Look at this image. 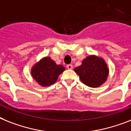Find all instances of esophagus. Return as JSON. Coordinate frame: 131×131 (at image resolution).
Masks as SVG:
<instances>
[{
    "label": "esophagus",
    "mask_w": 131,
    "mask_h": 131,
    "mask_svg": "<svg viewBox=\"0 0 131 131\" xmlns=\"http://www.w3.org/2000/svg\"><path fill=\"white\" fill-rule=\"evenodd\" d=\"M66 67H67V68H68V69H69V70H72V68H73V66H72V64L67 65Z\"/></svg>",
    "instance_id": "34e87169"
}]
</instances>
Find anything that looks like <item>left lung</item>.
Wrapping results in <instances>:
<instances>
[{
  "label": "left lung",
  "mask_w": 131,
  "mask_h": 131,
  "mask_svg": "<svg viewBox=\"0 0 131 131\" xmlns=\"http://www.w3.org/2000/svg\"><path fill=\"white\" fill-rule=\"evenodd\" d=\"M81 81L90 87H99L105 82L108 75V68L102 58L90 56L84 59L80 66L74 69Z\"/></svg>",
  "instance_id": "obj_1"
}]
</instances>
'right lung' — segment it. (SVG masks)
Wrapping results in <instances>:
<instances>
[{
    "instance_id": "1",
    "label": "right lung",
    "mask_w": 131,
    "mask_h": 131,
    "mask_svg": "<svg viewBox=\"0 0 131 131\" xmlns=\"http://www.w3.org/2000/svg\"><path fill=\"white\" fill-rule=\"evenodd\" d=\"M65 70L61 65H57L49 57L43 58L31 70L33 78L42 86H47L56 82L58 76Z\"/></svg>"
}]
</instances>
